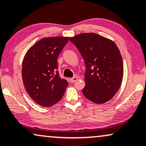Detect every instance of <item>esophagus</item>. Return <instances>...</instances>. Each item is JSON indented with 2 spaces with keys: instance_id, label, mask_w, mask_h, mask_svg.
I'll use <instances>...</instances> for the list:
<instances>
[{
  "instance_id": "esophagus-1",
  "label": "esophagus",
  "mask_w": 146,
  "mask_h": 146,
  "mask_svg": "<svg viewBox=\"0 0 146 146\" xmlns=\"http://www.w3.org/2000/svg\"><path fill=\"white\" fill-rule=\"evenodd\" d=\"M77 79H78V77H74L73 78H71L70 81H71V83H74V82H75L76 81H77Z\"/></svg>"
}]
</instances>
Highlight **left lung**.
Returning a JSON list of instances; mask_svg holds the SVG:
<instances>
[{
    "mask_svg": "<svg viewBox=\"0 0 146 146\" xmlns=\"http://www.w3.org/2000/svg\"><path fill=\"white\" fill-rule=\"evenodd\" d=\"M86 65V98L96 104L109 101L120 89L124 75L120 50L110 39L95 33H82L71 37Z\"/></svg>",
    "mask_w": 146,
    "mask_h": 146,
    "instance_id": "left-lung-1",
    "label": "left lung"
}]
</instances>
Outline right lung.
Masks as SVG:
<instances>
[{"mask_svg": "<svg viewBox=\"0 0 146 146\" xmlns=\"http://www.w3.org/2000/svg\"><path fill=\"white\" fill-rule=\"evenodd\" d=\"M69 37H47L38 41L24 55L22 76L27 93L37 104L50 107L61 99L68 82L59 77L57 57Z\"/></svg>", "mask_w": 146, "mask_h": 146, "instance_id": "obj_1", "label": "right lung"}]
</instances>
